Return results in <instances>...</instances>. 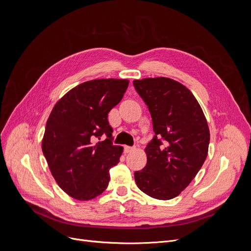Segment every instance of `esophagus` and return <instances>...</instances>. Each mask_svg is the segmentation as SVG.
I'll use <instances>...</instances> for the list:
<instances>
[{"mask_svg":"<svg viewBox=\"0 0 251 251\" xmlns=\"http://www.w3.org/2000/svg\"><path fill=\"white\" fill-rule=\"evenodd\" d=\"M124 150H125V153H130V151L135 150V147H127V146H126L124 148Z\"/></svg>","mask_w":251,"mask_h":251,"instance_id":"esophagus-1","label":"esophagus"}]
</instances>
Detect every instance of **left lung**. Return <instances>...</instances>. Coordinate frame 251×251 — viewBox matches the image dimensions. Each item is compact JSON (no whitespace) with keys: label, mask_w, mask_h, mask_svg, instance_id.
I'll return each instance as SVG.
<instances>
[{"label":"left lung","mask_w":251,"mask_h":251,"mask_svg":"<svg viewBox=\"0 0 251 251\" xmlns=\"http://www.w3.org/2000/svg\"><path fill=\"white\" fill-rule=\"evenodd\" d=\"M133 85L155 134L146 148L147 165L134 173L136 184L151 198L170 200L187 187L207 157V121L193 93L176 80L144 78Z\"/></svg>","instance_id":"left-lung-1"}]
</instances>
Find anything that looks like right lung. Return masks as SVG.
<instances>
[{
	"label": "right lung",
	"instance_id": "add662e5",
	"mask_svg": "<svg viewBox=\"0 0 251 251\" xmlns=\"http://www.w3.org/2000/svg\"><path fill=\"white\" fill-rule=\"evenodd\" d=\"M127 86L126 79L86 81L69 91L50 114L42 150L57 184L74 199L91 200L108 187L110 169L124 150L113 144L108 114ZM102 134L107 138L95 143Z\"/></svg>",
	"mask_w": 251,
	"mask_h": 251
}]
</instances>
